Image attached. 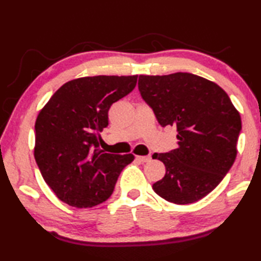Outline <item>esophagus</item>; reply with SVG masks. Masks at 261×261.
<instances>
[{"label": "esophagus", "instance_id": "1", "mask_svg": "<svg viewBox=\"0 0 261 261\" xmlns=\"http://www.w3.org/2000/svg\"><path fill=\"white\" fill-rule=\"evenodd\" d=\"M136 160L139 161L141 163H145V162H149L151 161V156L147 155V156H141V155H137L136 156Z\"/></svg>", "mask_w": 261, "mask_h": 261}]
</instances>
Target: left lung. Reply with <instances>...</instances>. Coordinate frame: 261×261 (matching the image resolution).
Returning <instances> with one entry per match:
<instances>
[{
	"label": "left lung",
	"instance_id": "obj_1",
	"mask_svg": "<svg viewBox=\"0 0 261 261\" xmlns=\"http://www.w3.org/2000/svg\"><path fill=\"white\" fill-rule=\"evenodd\" d=\"M143 99L161 126L175 125L178 147L154 153L166 175L154 192L177 205L192 204L218 187L235 162L241 115L218 84L197 74H140Z\"/></svg>",
	"mask_w": 261,
	"mask_h": 261
}]
</instances>
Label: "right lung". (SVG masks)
Segmentation results:
<instances>
[{"label":"right lung","mask_w":261,"mask_h":261,"mask_svg":"<svg viewBox=\"0 0 261 261\" xmlns=\"http://www.w3.org/2000/svg\"><path fill=\"white\" fill-rule=\"evenodd\" d=\"M136 76H94L62 85L38 114L34 158L55 196L77 208H90L112 196L132 154L99 148L108 110L134 90Z\"/></svg>","instance_id":"obj_1"}]
</instances>
